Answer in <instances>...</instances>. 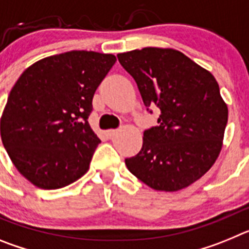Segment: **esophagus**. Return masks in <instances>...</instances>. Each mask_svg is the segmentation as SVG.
<instances>
[{
    "instance_id": "1",
    "label": "esophagus",
    "mask_w": 249,
    "mask_h": 249,
    "mask_svg": "<svg viewBox=\"0 0 249 249\" xmlns=\"http://www.w3.org/2000/svg\"><path fill=\"white\" fill-rule=\"evenodd\" d=\"M117 133V129H108V131L106 132V135H107V137L108 138H112L114 137V135Z\"/></svg>"
}]
</instances>
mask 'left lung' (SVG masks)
I'll return each instance as SVG.
<instances>
[{"instance_id": "left-lung-1", "label": "left lung", "mask_w": 249, "mask_h": 249, "mask_svg": "<svg viewBox=\"0 0 249 249\" xmlns=\"http://www.w3.org/2000/svg\"><path fill=\"white\" fill-rule=\"evenodd\" d=\"M137 83L147 111H160L142 149L124 160L132 175L156 191L188 187L213 166L222 148L228 108L211 72L172 48L117 54Z\"/></svg>"}]
</instances>
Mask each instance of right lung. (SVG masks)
I'll return each mask as SVG.
<instances>
[{"instance_id": "1", "label": "right lung", "mask_w": 249, "mask_h": 249, "mask_svg": "<svg viewBox=\"0 0 249 249\" xmlns=\"http://www.w3.org/2000/svg\"><path fill=\"white\" fill-rule=\"evenodd\" d=\"M116 62L113 54L70 51L28 67L11 89L0 129L23 177L57 190L89 171L101 140L89 123L93 94Z\"/></svg>"}]
</instances>
